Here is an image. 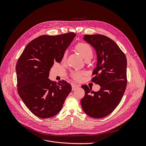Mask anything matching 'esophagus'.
I'll return each mask as SVG.
<instances>
[{
  "instance_id": "esophagus-1",
  "label": "esophagus",
  "mask_w": 146,
  "mask_h": 146,
  "mask_svg": "<svg viewBox=\"0 0 146 146\" xmlns=\"http://www.w3.org/2000/svg\"><path fill=\"white\" fill-rule=\"evenodd\" d=\"M79 86V85H76V84H73L72 85V90H75L77 88H78Z\"/></svg>"
}]
</instances>
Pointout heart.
I'll return each mask as SVG.
<instances>
[{
  "mask_svg": "<svg viewBox=\"0 0 146 146\" xmlns=\"http://www.w3.org/2000/svg\"><path fill=\"white\" fill-rule=\"evenodd\" d=\"M76 50L80 53L85 60H91L93 56V52L91 46L87 43H79L76 46ZM67 56V52H65L62 56V61H65ZM84 72L81 71H73L71 74L72 78L77 81H80L82 79Z\"/></svg>",
  "mask_w": 146,
  "mask_h": 146,
  "instance_id": "1",
  "label": "heart"
}]
</instances>
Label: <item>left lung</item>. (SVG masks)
<instances>
[{"label":"left lung","instance_id":"left-lung-1","mask_svg":"<svg viewBox=\"0 0 146 146\" xmlns=\"http://www.w3.org/2000/svg\"><path fill=\"white\" fill-rule=\"evenodd\" d=\"M83 39L90 44L97 54V64L92 81L98 84L94 92L86 85L82 86L85 96L81 100L84 111L96 119L110 114L120 104L126 86L127 60L116 43L101 34L84 35Z\"/></svg>","mask_w":146,"mask_h":146}]
</instances>
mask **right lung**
<instances>
[{"label":"right lung","instance_id":"add662e5","mask_svg":"<svg viewBox=\"0 0 146 146\" xmlns=\"http://www.w3.org/2000/svg\"><path fill=\"white\" fill-rule=\"evenodd\" d=\"M75 36L74 33L40 36L26 45L18 60L16 71L19 94L28 109L40 118L57 115L71 91L67 82L56 83L48 77L54 62L62 61Z\"/></svg>","mask_w":146,"mask_h":146}]
</instances>
